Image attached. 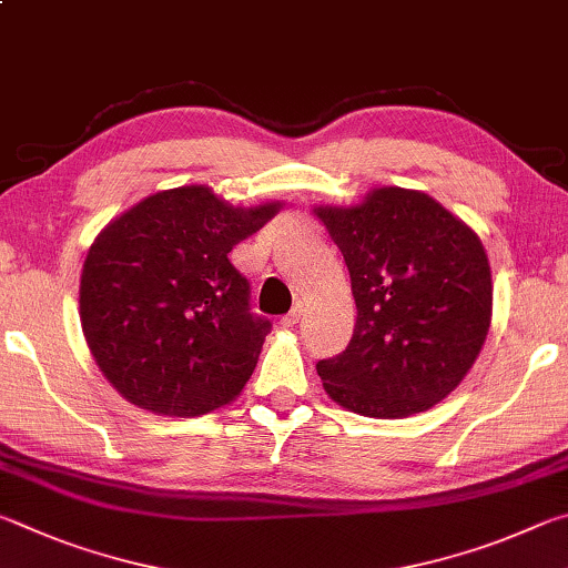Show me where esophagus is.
I'll list each match as a JSON object with an SVG mask.
<instances>
[{"label": "esophagus", "mask_w": 568, "mask_h": 568, "mask_svg": "<svg viewBox=\"0 0 568 568\" xmlns=\"http://www.w3.org/2000/svg\"><path fill=\"white\" fill-rule=\"evenodd\" d=\"M300 320H302V306H294L290 314L282 316V326H294L300 324Z\"/></svg>", "instance_id": "34e87169"}]
</instances>
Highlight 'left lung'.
<instances>
[{
    "label": "left lung",
    "instance_id": "obj_1",
    "mask_svg": "<svg viewBox=\"0 0 568 568\" xmlns=\"http://www.w3.org/2000/svg\"><path fill=\"white\" fill-rule=\"evenodd\" d=\"M352 276L349 346L316 364L332 399L362 416L426 412L462 384L491 324V268L462 219L402 186L316 206Z\"/></svg>",
    "mask_w": 568,
    "mask_h": 568
}]
</instances>
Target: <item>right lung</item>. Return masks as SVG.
<instances>
[{
	"label": "right lung",
	"instance_id": "obj_1",
	"mask_svg": "<svg viewBox=\"0 0 568 568\" xmlns=\"http://www.w3.org/2000/svg\"><path fill=\"white\" fill-rule=\"evenodd\" d=\"M282 204L239 209L204 184L142 199L89 246L79 316L106 382L139 409L199 416L234 402L272 322L229 262Z\"/></svg>",
	"mask_w": 568,
	"mask_h": 568
}]
</instances>
